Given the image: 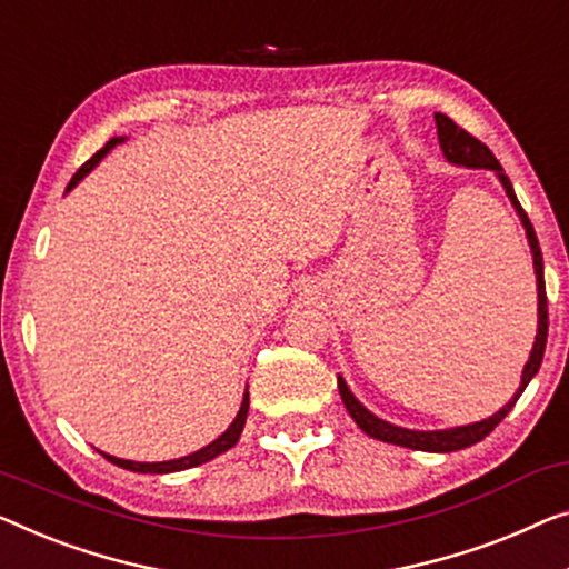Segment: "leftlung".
I'll list each match as a JSON object with an SVG mask.
<instances>
[{
	"label": "left lung",
	"instance_id": "1",
	"mask_svg": "<svg viewBox=\"0 0 569 569\" xmlns=\"http://www.w3.org/2000/svg\"><path fill=\"white\" fill-rule=\"evenodd\" d=\"M435 122H437V138H439V148H442L445 158L449 163L455 166H465V168H488V171H493L498 176V181L503 183L506 189V197L511 199L516 214H519L523 230H527V240H529V248H531V258H533V273H537V339H533V347H531V355H529V362L523 366L521 372V386L519 391L513 393L511 401H508L503 409H498L493 417L482 419V421H475V423H465V427H452V429H437V431H417V429H403V427H396V423L386 421V419H378L376 413H370L366 406H362L358 398L352 396L350 388H347L345 378L339 376L337 378V388H339V396H342L345 401V409L350 417L355 419V423L366 431L368 437L372 439H380V442H388V445H398V447H409V449H419V452H455V449H465L475 442H480V439H486L490 431H493L498 423L506 419V413L513 409L516 401H519V396L523 393V388L531 383V378L537 376L539 368H541V358H545V347H547V332H549V317H547V286H545V260H541V250H539V240H537V232H533V227L529 222L527 211L521 209L519 199H516L513 193V186L508 181V176L503 173L501 163H498L493 152L488 150V146H482L478 138H472L468 130H462L460 124H455L449 120L447 114H435Z\"/></svg>",
	"mask_w": 569,
	"mask_h": 569
}]
</instances>
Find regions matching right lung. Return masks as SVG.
I'll return each mask as SVG.
<instances>
[{
    "mask_svg": "<svg viewBox=\"0 0 569 569\" xmlns=\"http://www.w3.org/2000/svg\"><path fill=\"white\" fill-rule=\"evenodd\" d=\"M122 140H124V138H112V140L107 142L104 148L97 150L94 156H91V158L87 160V163H83V166L79 168V171L73 173L71 183H68V189H66V191H71L73 186L79 183L83 176L94 171V166L99 163V160L104 158L107 152L112 150V148L117 146V142H122ZM248 409H250V393L244 391L240 411H237L234 421L230 423V427H227L224 435H222V437H217L214 442H211V445H207V447L197 449V452H191V455H186V457H178V460H168V462H132V460H120V457H112V455H107V452H99V455L104 457V460L112 462V465H117V468H124V470H132V472H150V475H163V472H178V470H189V468H197V465H203V462L214 460V457H219V455H222V452H227V449H230V447H234V445H237V439H240L242 429H244V421H248Z\"/></svg>",
    "mask_w": 569,
    "mask_h": 569,
    "instance_id": "add662e5",
    "label": "right lung"
}]
</instances>
